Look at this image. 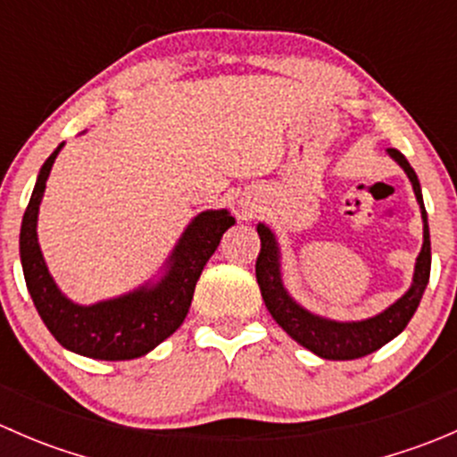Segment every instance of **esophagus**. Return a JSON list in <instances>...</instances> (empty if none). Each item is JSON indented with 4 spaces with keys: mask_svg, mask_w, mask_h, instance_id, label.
<instances>
[{
    "mask_svg": "<svg viewBox=\"0 0 457 457\" xmlns=\"http://www.w3.org/2000/svg\"><path fill=\"white\" fill-rule=\"evenodd\" d=\"M247 214H250V212H247Z\"/></svg>",
    "mask_w": 457,
    "mask_h": 457,
    "instance_id": "esophagus-1",
    "label": "esophagus"
}]
</instances>
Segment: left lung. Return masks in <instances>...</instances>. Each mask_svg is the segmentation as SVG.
Segmentation results:
<instances>
[{"label": "left lung", "instance_id": "left-lung-1", "mask_svg": "<svg viewBox=\"0 0 457 457\" xmlns=\"http://www.w3.org/2000/svg\"><path fill=\"white\" fill-rule=\"evenodd\" d=\"M386 154L404 170V174L411 181L413 195H416L422 214V250L416 258V267H413L411 287L380 314L362 318V320H331V318L312 314L310 310H305L287 292L283 283L278 238L265 223L256 225V232L261 237V254L256 258V280L267 312L298 345H303L325 361H356V358L370 356V353L385 347L389 340H394L407 327L427 289L428 274H431V238H428V220L420 181H418L416 172L404 159L403 152L389 147Z\"/></svg>", "mask_w": 457, "mask_h": 457}]
</instances>
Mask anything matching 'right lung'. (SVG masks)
Returning a JSON list of instances; mask_svg holds the SVG:
<instances>
[{"instance_id":"right-lung-1","label":"right lung","mask_w":457,"mask_h":457,"mask_svg":"<svg viewBox=\"0 0 457 457\" xmlns=\"http://www.w3.org/2000/svg\"><path fill=\"white\" fill-rule=\"evenodd\" d=\"M62 147L63 143H59L57 150L41 165L21 220L20 256L26 287L44 325L68 352L95 361L141 358L186 320L203 267L219 247L220 237L237 220L228 210L199 212L183 229L156 278L121 296L79 305L54 283L37 238V219L46 181Z\"/></svg>"}]
</instances>
